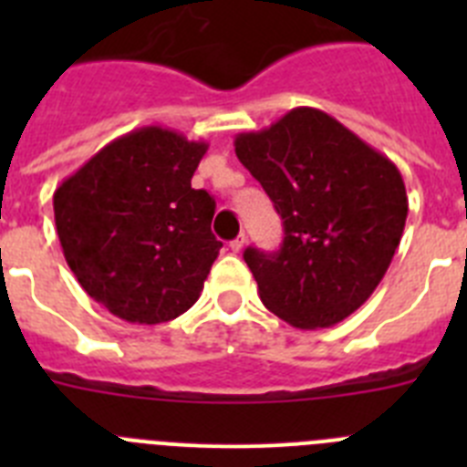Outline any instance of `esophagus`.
<instances>
[{
  "instance_id": "obj_1",
  "label": "esophagus",
  "mask_w": 467,
  "mask_h": 467,
  "mask_svg": "<svg viewBox=\"0 0 467 467\" xmlns=\"http://www.w3.org/2000/svg\"><path fill=\"white\" fill-rule=\"evenodd\" d=\"M229 247L234 250V253H241L243 247H245V234H241L238 238H234V241L229 243Z\"/></svg>"
}]
</instances>
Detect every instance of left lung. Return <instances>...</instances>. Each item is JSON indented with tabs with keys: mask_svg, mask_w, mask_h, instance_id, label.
<instances>
[{
	"mask_svg": "<svg viewBox=\"0 0 467 467\" xmlns=\"http://www.w3.org/2000/svg\"><path fill=\"white\" fill-rule=\"evenodd\" d=\"M234 147L283 220L280 250L243 253L264 306L299 329L341 323L377 290L402 238L410 203L398 166L313 107Z\"/></svg>",
	"mask_w": 467,
	"mask_h": 467,
	"instance_id": "left-lung-1",
	"label": "left lung"
}]
</instances>
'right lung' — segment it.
<instances>
[{"label":"right lung","instance_id":"right-lung-1","mask_svg":"<svg viewBox=\"0 0 467 467\" xmlns=\"http://www.w3.org/2000/svg\"><path fill=\"white\" fill-rule=\"evenodd\" d=\"M205 142L161 126L111 140L53 193L65 259L90 299L159 325L196 304L222 243L214 198L192 189Z\"/></svg>","mask_w":467,"mask_h":467}]
</instances>
